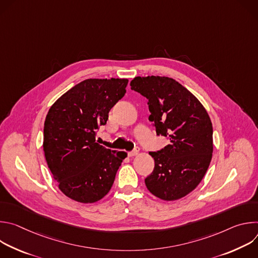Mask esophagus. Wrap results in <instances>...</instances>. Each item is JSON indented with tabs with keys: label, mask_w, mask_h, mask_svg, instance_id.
Wrapping results in <instances>:
<instances>
[{
	"label": "esophagus",
	"mask_w": 258,
	"mask_h": 258,
	"mask_svg": "<svg viewBox=\"0 0 258 258\" xmlns=\"http://www.w3.org/2000/svg\"><path fill=\"white\" fill-rule=\"evenodd\" d=\"M138 152H139L138 150H134V151H131V152H128V153H127V155H128L130 157H134V156H136V155L138 154Z\"/></svg>",
	"instance_id": "34e87169"
}]
</instances>
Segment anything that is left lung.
<instances>
[{
  "instance_id": "obj_1",
  "label": "left lung",
  "mask_w": 258,
  "mask_h": 258,
  "mask_svg": "<svg viewBox=\"0 0 258 258\" xmlns=\"http://www.w3.org/2000/svg\"><path fill=\"white\" fill-rule=\"evenodd\" d=\"M132 90L148 99L157 136L169 144L150 152L155 166L145 178L154 196L173 201L191 193L202 180L212 158V123L199 100L170 78L137 77Z\"/></svg>"
}]
</instances>
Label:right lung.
<instances>
[{
    "instance_id": "1",
    "label": "right lung",
    "mask_w": 258,
    "mask_h": 258,
    "mask_svg": "<svg viewBox=\"0 0 258 258\" xmlns=\"http://www.w3.org/2000/svg\"><path fill=\"white\" fill-rule=\"evenodd\" d=\"M128 80H86L50 108L44 126V152L61 192L81 203H94L111 189L126 157L96 141L108 113L125 94Z\"/></svg>"
}]
</instances>
